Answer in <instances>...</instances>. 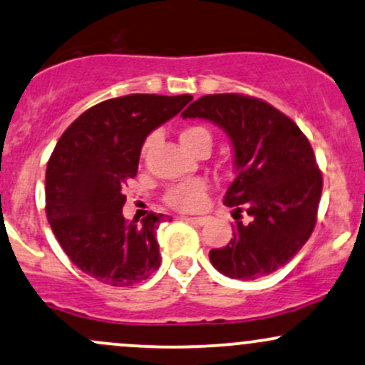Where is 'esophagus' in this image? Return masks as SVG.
I'll return each instance as SVG.
<instances>
[{
  "label": "esophagus",
  "mask_w": 365,
  "mask_h": 365,
  "mask_svg": "<svg viewBox=\"0 0 365 365\" xmlns=\"http://www.w3.org/2000/svg\"><path fill=\"white\" fill-rule=\"evenodd\" d=\"M187 222H192V223H197V225H206V223H210V218L207 216H190V218H185Z\"/></svg>",
  "instance_id": "obj_1"
}]
</instances>
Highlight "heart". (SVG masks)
I'll list each match as a JSON object with an SVG mask.
<instances>
[{
    "instance_id": "b5f03b06",
    "label": "heart",
    "mask_w": 365,
    "mask_h": 365,
    "mask_svg": "<svg viewBox=\"0 0 365 365\" xmlns=\"http://www.w3.org/2000/svg\"><path fill=\"white\" fill-rule=\"evenodd\" d=\"M180 142H182V145L185 147V149H189L192 152L201 145H207L211 149L213 138H211V133L207 128L194 124V126H187L185 130L180 133ZM149 145L150 140H147L143 150H147ZM206 183H204L202 180L194 178L171 187V189L166 192V195H164V199H166V202L170 204L171 207H175V210L178 211H195L199 210V207H202L204 201H206Z\"/></svg>"
}]
</instances>
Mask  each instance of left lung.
Here are the masks:
<instances>
[{"label": "left lung", "instance_id": "obj_1", "mask_svg": "<svg viewBox=\"0 0 365 365\" xmlns=\"http://www.w3.org/2000/svg\"><path fill=\"white\" fill-rule=\"evenodd\" d=\"M222 128L234 147L235 178L223 202L234 207V239L210 251L230 279L255 280L284 267L314 232L322 194L310 142L293 119L255 97L206 95L182 112ZM246 210L250 224L240 222Z\"/></svg>", "mask_w": 365, "mask_h": 365}]
</instances>
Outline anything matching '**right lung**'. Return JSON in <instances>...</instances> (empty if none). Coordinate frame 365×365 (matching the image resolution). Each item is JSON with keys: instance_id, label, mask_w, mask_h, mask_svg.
Segmentation results:
<instances>
[{"instance_id": "right-lung-1", "label": "right lung", "mask_w": 365, "mask_h": 365, "mask_svg": "<svg viewBox=\"0 0 365 365\" xmlns=\"http://www.w3.org/2000/svg\"><path fill=\"white\" fill-rule=\"evenodd\" d=\"M192 95L135 93L88 109L63 131L46 166V218L79 270L115 287L133 286L161 265L155 230L168 215L137 223L123 216V189L135 178L142 145Z\"/></svg>"}]
</instances>
